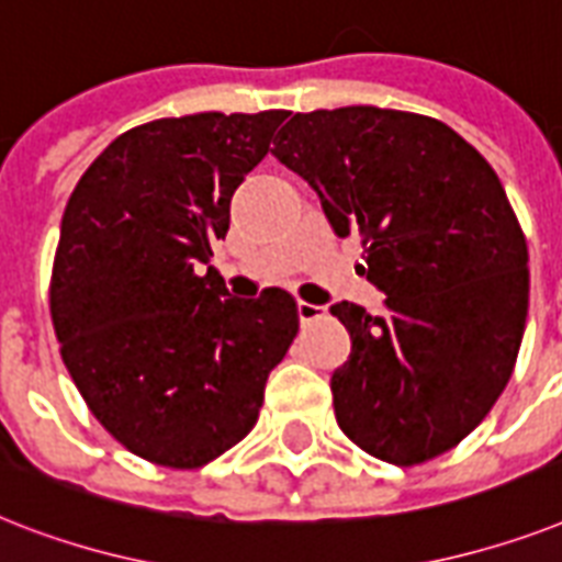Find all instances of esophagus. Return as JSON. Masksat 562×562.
I'll use <instances>...</instances> for the list:
<instances>
[{
	"label": "esophagus",
	"instance_id": "obj_1",
	"mask_svg": "<svg viewBox=\"0 0 562 562\" xmlns=\"http://www.w3.org/2000/svg\"><path fill=\"white\" fill-rule=\"evenodd\" d=\"M296 317H300V323H312V321H321L323 317V305H314V303H296Z\"/></svg>",
	"mask_w": 562,
	"mask_h": 562
}]
</instances>
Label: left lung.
<instances>
[{
    "mask_svg": "<svg viewBox=\"0 0 562 562\" xmlns=\"http://www.w3.org/2000/svg\"><path fill=\"white\" fill-rule=\"evenodd\" d=\"M271 153L321 195L384 314L331 305L352 355L331 375L340 430L422 464L476 427L508 384L528 314V248L494 167L447 123L378 106L296 112Z\"/></svg>",
    "mask_w": 562,
    "mask_h": 562,
    "instance_id": "1",
    "label": "left lung"
}]
</instances>
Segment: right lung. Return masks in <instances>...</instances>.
<instances>
[{"mask_svg":"<svg viewBox=\"0 0 562 562\" xmlns=\"http://www.w3.org/2000/svg\"><path fill=\"white\" fill-rule=\"evenodd\" d=\"M282 109L199 112L117 135L68 199L52 271L59 355L126 450L193 471L254 430L300 317L289 291L236 300L210 266L231 199Z\"/></svg>","mask_w":562,"mask_h":562,"instance_id":"right-lung-1","label":"right lung"}]
</instances>
